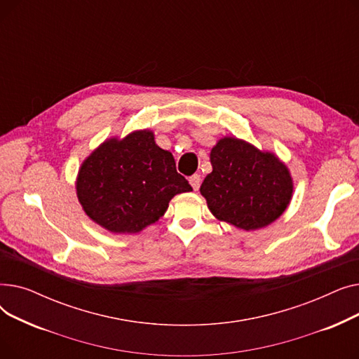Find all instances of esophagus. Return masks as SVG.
I'll use <instances>...</instances> for the list:
<instances>
[{
	"instance_id": "esophagus-1",
	"label": "esophagus",
	"mask_w": 359,
	"mask_h": 359,
	"mask_svg": "<svg viewBox=\"0 0 359 359\" xmlns=\"http://www.w3.org/2000/svg\"><path fill=\"white\" fill-rule=\"evenodd\" d=\"M189 183L192 184V187H194L195 191H198L199 186H201V176H199V175H192V176L189 177Z\"/></svg>"
}]
</instances>
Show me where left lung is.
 Masks as SVG:
<instances>
[{"label":"left lung","mask_w":359,"mask_h":359,"mask_svg":"<svg viewBox=\"0 0 359 359\" xmlns=\"http://www.w3.org/2000/svg\"><path fill=\"white\" fill-rule=\"evenodd\" d=\"M210 160L212 172L201 194L219 221L250 231L266 227L287 210L292 179L275 154L225 137L211 149Z\"/></svg>","instance_id":"obj_1"}]
</instances>
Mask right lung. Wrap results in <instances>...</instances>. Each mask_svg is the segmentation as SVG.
Returning <instances> with one entry per match:
<instances>
[{
	"label": "right lung",
	"instance_id": "obj_1",
	"mask_svg": "<svg viewBox=\"0 0 359 359\" xmlns=\"http://www.w3.org/2000/svg\"><path fill=\"white\" fill-rule=\"evenodd\" d=\"M192 186L151 130L104 141L84 160L77 196L86 214L111 233H138L156 222L177 194Z\"/></svg>",
	"mask_w": 359,
	"mask_h": 359
}]
</instances>
